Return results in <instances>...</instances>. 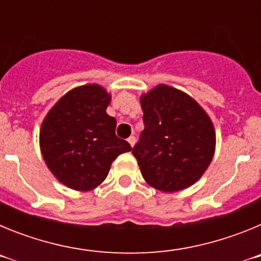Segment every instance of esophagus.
I'll return each instance as SVG.
<instances>
[{"instance_id":"1","label":"esophagus","mask_w":261,"mask_h":261,"mask_svg":"<svg viewBox=\"0 0 261 261\" xmlns=\"http://www.w3.org/2000/svg\"><path fill=\"white\" fill-rule=\"evenodd\" d=\"M128 142H129V145H130V146H135V144H136V137L135 136H130V137L128 138Z\"/></svg>"}]
</instances>
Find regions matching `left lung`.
<instances>
[{"label": "left lung", "mask_w": 261, "mask_h": 261, "mask_svg": "<svg viewBox=\"0 0 261 261\" xmlns=\"http://www.w3.org/2000/svg\"><path fill=\"white\" fill-rule=\"evenodd\" d=\"M140 103L145 129L132 153L145 181L162 192L186 190L213 159V121L192 96L168 85H156Z\"/></svg>", "instance_id": "8db88e82"}]
</instances>
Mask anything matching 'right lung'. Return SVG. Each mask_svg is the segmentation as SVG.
Returning <instances> with one entry per match:
<instances>
[{"label":"right lung","mask_w":261,"mask_h":261,"mask_svg":"<svg viewBox=\"0 0 261 261\" xmlns=\"http://www.w3.org/2000/svg\"><path fill=\"white\" fill-rule=\"evenodd\" d=\"M111 94L98 84L69 90L48 111L39 133L45 165L61 184L87 192L102 184L120 154L132 150L107 115Z\"/></svg>","instance_id":"right-lung-1"}]
</instances>
